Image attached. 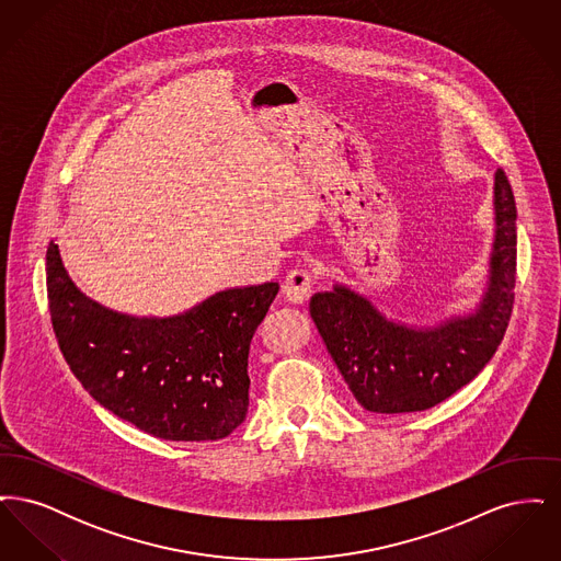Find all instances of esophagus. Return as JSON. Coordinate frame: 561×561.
Instances as JSON below:
<instances>
[{"instance_id": "34e87169", "label": "esophagus", "mask_w": 561, "mask_h": 561, "mask_svg": "<svg viewBox=\"0 0 561 561\" xmlns=\"http://www.w3.org/2000/svg\"><path fill=\"white\" fill-rule=\"evenodd\" d=\"M311 288H313V273L309 268H294L282 284V294L286 300L300 305L302 300H307Z\"/></svg>"}]
</instances>
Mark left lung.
<instances>
[{"label": "left lung", "instance_id": "1", "mask_svg": "<svg viewBox=\"0 0 561 561\" xmlns=\"http://www.w3.org/2000/svg\"><path fill=\"white\" fill-rule=\"evenodd\" d=\"M496 240L490 284L476 313L437 328L387 320L345 286L316 294L309 311L357 403L376 414L428 410L471 382L507 332L517 268L515 197L507 174L494 176Z\"/></svg>", "mask_w": 561, "mask_h": 561}]
</instances>
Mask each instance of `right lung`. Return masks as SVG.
Masks as SVG:
<instances>
[{
	"mask_svg": "<svg viewBox=\"0 0 561 561\" xmlns=\"http://www.w3.org/2000/svg\"><path fill=\"white\" fill-rule=\"evenodd\" d=\"M54 334L81 387L115 416L170 442H214L248 412V353L279 284L214 294L174 318H130L85 298L46 252Z\"/></svg>",
	"mask_w": 561,
	"mask_h": 561,
	"instance_id": "1",
	"label": "right lung"
}]
</instances>
